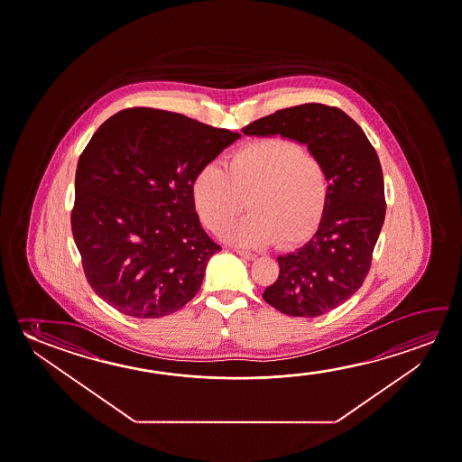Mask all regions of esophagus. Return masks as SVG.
<instances>
[{
  "mask_svg": "<svg viewBox=\"0 0 462 462\" xmlns=\"http://www.w3.org/2000/svg\"><path fill=\"white\" fill-rule=\"evenodd\" d=\"M235 253H236L238 256L243 257V259H248V261H254L257 257L256 254L248 253V251H242V249H235Z\"/></svg>",
  "mask_w": 462,
  "mask_h": 462,
  "instance_id": "obj_1",
  "label": "esophagus"
}]
</instances>
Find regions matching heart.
Listing matches in <instances>:
<instances>
[{"label": "heart", "instance_id": "obj_1", "mask_svg": "<svg viewBox=\"0 0 462 462\" xmlns=\"http://www.w3.org/2000/svg\"><path fill=\"white\" fill-rule=\"evenodd\" d=\"M192 199L199 219L217 234L242 213L246 199L251 213L228 228V242L248 248L275 242L288 248L319 227L329 201V178L300 143L270 135L235 149L226 170L214 163L199 168Z\"/></svg>", "mask_w": 462, "mask_h": 462}]
</instances>
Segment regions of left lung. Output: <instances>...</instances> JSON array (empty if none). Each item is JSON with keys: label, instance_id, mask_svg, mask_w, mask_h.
<instances>
[{"label": "left lung", "instance_id": "obj_1", "mask_svg": "<svg viewBox=\"0 0 462 462\" xmlns=\"http://www.w3.org/2000/svg\"><path fill=\"white\" fill-rule=\"evenodd\" d=\"M242 131L307 145L327 168V213L309 242L277 257L280 275L263 294L267 304L290 317H319L356 294L368 273L385 217L376 150L347 114L323 104L283 108Z\"/></svg>", "mask_w": 462, "mask_h": 462}]
</instances>
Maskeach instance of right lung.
<instances>
[{"label":"right lung","instance_id":"obj_1","mask_svg":"<svg viewBox=\"0 0 462 462\" xmlns=\"http://www.w3.org/2000/svg\"><path fill=\"white\" fill-rule=\"evenodd\" d=\"M184 115L128 108L100 125L79 156L71 232L94 292L134 319L192 300L220 251L195 213L199 168L240 139Z\"/></svg>","mask_w":462,"mask_h":462}]
</instances>
